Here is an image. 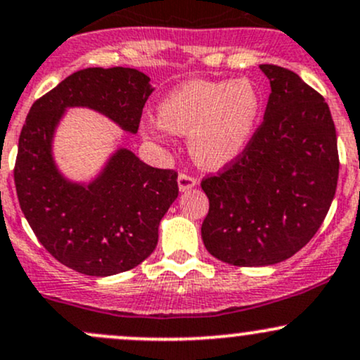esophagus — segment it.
<instances>
[{"label": "esophagus", "instance_id": "34e87169", "mask_svg": "<svg viewBox=\"0 0 360 360\" xmlns=\"http://www.w3.org/2000/svg\"><path fill=\"white\" fill-rule=\"evenodd\" d=\"M177 184H179L181 191H188V189L195 188L196 184H198V181H196V177L191 176V174L181 172L179 176H177Z\"/></svg>", "mask_w": 360, "mask_h": 360}]
</instances>
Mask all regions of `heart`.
<instances>
[{
  "label": "heart",
  "instance_id": "1",
  "mask_svg": "<svg viewBox=\"0 0 360 360\" xmlns=\"http://www.w3.org/2000/svg\"><path fill=\"white\" fill-rule=\"evenodd\" d=\"M157 112L159 122L143 124L145 136L162 140L165 129L188 135L193 159L219 169L250 147L262 116V94L250 80H193L164 97Z\"/></svg>",
  "mask_w": 360,
  "mask_h": 360
}]
</instances>
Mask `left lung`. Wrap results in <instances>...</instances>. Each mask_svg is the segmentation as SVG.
I'll use <instances>...</instances> for the list:
<instances>
[{
    "label": "left lung",
    "mask_w": 360,
    "mask_h": 360,
    "mask_svg": "<svg viewBox=\"0 0 360 360\" xmlns=\"http://www.w3.org/2000/svg\"><path fill=\"white\" fill-rule=\"evenodd\" d=\"M259 68L271 94L250 147L203 177L205 248L236 266L283 262L321 227L337 191V131L325 98L294 71Z\"/></svg>",
    "instance_id": "1"
}]
</instances>
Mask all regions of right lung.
<instances>
[{
    "instance_id": "1",
    "label": "right lung",
    "mask_w": 360,
    "mask_h": 360,
    "mask_svg": "<svg viewBox=\"0 0 360 360\" xmlns=\"http://www.w3.org/2000/svg\"><path fill=\"white\" fill-rule=\"evenodd\" d=\"M150 78L133 68H86L34 102L18 138L15 186L34 234L59 263L92 276L131 270L152 255L160 219L179 195L177 172L121 148L89 186L68 183L51 155L66 108L84 105L136 133Z\"/></svg>"
}]
</instances>
